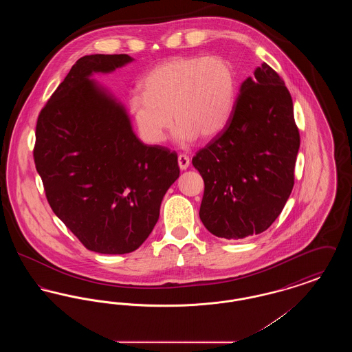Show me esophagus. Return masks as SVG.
Segmentation results:
<instances>
[{"label": "esophagus", "mask_w": 352, "mask_h": 352, "mask_svg": "<svg viewBox=\"0 0 352 352\" xmlns=\"http://www.w3.org/2000/svg\"><path fill=\"white\" fill-rule=\"evenodd\" d=\"M178 165H179L181 170H186V168L190 166V158L187 155H184V154L178 155Z\"/></svg>", "instance_id": "obj_1"}]
</instances>
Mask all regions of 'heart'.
Listing matches in <instances>:
<instances>
[{
    "label": "heart",
    "mask_w": 352,
    "mask_h": 352,
    "mask_svg": "<svg viewBox=\"0 0 352 352\" xmlns=\"http://www.w3.org/2000/svg\"><path fill=\"white\" fill-rule=\"evenodd\" d=\"M128 108L141 138L160 145L173 120L181 144L214 138L228 124L237 94V75L221 56H177L151 68ZM173 118H171L170 116Z\"/></svg>",
    "instance_id": "heart-1"
}]
</instances>
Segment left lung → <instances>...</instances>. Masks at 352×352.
<instances>
[{
    "mask_svg": "<svg viewBox=\"0 0 352 352\" xmlns=\"http://www.w3.org/2000/svg\"><path fill=\"white\" fill-rule=\"evenodd\" d=\"M298 149L292 96L263 63L240 85L226 128L192 158L204 181V227L227 240L267 231L293 190Z\"/></svg>",
    "mask_w": 352,
    "mask_h": 352,
    "instance_id": "obj_1",
    "label": "left lung"
}]
</instances>
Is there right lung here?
Here are the masks:
<instances>
[{"mask_svg": "<svg viewBox=\"0 0 352 352\" xmlns=\"http://www.w3.org/2000/svg\"><path fill=\"white\" fill-rule=\"evenodd\" d=\"M126 54L80 58L41 111L34 161L54 214L89 251L133 252L179 177L178 157L145 145L125 105L95 74L132 63Z\"/></svg>", "mask_w": 352, "mask_h": 352, "instance_id": "1", "label": "right lung"}]
</instances>
